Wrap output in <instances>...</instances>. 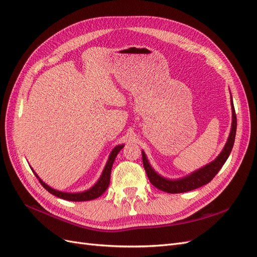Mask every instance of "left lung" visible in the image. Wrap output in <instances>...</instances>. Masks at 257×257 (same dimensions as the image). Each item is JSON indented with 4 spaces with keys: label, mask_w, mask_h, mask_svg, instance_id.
<instances>
[{
    "label": "left lung",
    "mask_w": 257,
    "mask_h": 257,
    "mask_svg": "<svg viewBox=\"0 0 257 257\" xmlns=\"http://www.w3.org/2000/svg\"><path fill=\"white\" fill-rule=\"evenodd\" d=\"M231 102V111H232V122H231V130L229 133V137L227 139V143L223 148L222 152L220 153L219 157H217L213 162L209 163L205 167H201L200 169L196 170V172L192 173L191 175L186 176L184 178L178 179V180H169V179L163 178L159 174L154 172V169L149 164V162L147 160V157L145 152L143 151V164L146 169V173L148 178H149L150 182L155 188L166 192V193H184L189 192L192 190H195L200 188L207 183H209L212 179L215 177V175L219 173V170L224 165V163L226 162L228 159L229 154L231 152L232 146L235 143V136H236V130H237V118H236V112H235V107Z\"/></svg>",
    "instance_id": "1"
}]
</instances>
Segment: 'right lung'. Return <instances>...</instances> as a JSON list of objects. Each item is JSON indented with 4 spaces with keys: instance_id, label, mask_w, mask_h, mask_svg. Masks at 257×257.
<instances>
[{
    "instance_id": "add662e5",
    "label": "right lung",
    "mask_w": 257,
    "mask_h": 257,
    "mask_svg": "<svg viewBox=\"0 0 257 257\" xmlns=\"http://www.w3.org/2000/svg\"><path fill=\"white\" fill-rule=\"evenodd\" d=\"M124 146L120 145V146H116L114 149L111 151L110 155H109V159L107 161V164L103 170V174L100 176V178L98 179V181L92 186L91 189H89L88 191H84L81 193H65V192H60L57 190H53L52 188H50L49 185L46 184L45 182L42 181V179L36 175V173L33 170L34 175L36 176V178L38 179V181L41 182V184L44 186V188L47 190L49 193H51L52 195L60 197V198H63L66 200H72V201H85V200H92V199H95L97 197H99L102 194L107 190L108 185H109L110 182V174H111V168H112V164L115 160L116 154H118L121 149Z\"/></svg>"
}]
</instances>
